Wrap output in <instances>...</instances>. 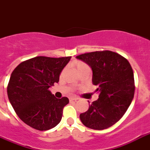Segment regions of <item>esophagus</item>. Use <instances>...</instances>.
Masks as SVG:
<instances>
[{
	"label": "esophagus",
	"mask_w": 150,
	"mask_h": 150,
	"mask_svg": "<svg viewBox=\"0 0 150 150\" xmlns=\"http://www.w3.org/2000/svg\"><path fill=\"white\" fill-rule=\"evenodd\" d=\"M78 98H74V97H71V98H69V100H70V101H76V100H78Z\"/></svg>",
	"instance_id": "1"
}]
</instances>
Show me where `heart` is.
<instances>
[{
    "label": "heart",
    "instance_id": "obj_1",
    "mask_svg": "<svg viewBox=\"0 0 150 150\" xmlns=\"http://www.w3.org/2000/svg\"><path fill=\"white\" fill-rule=\"evenodd\" d=\"M75 67H76L78 72L81 71V70H85V69H90V67L88 66V65H87L85 62L81 61L78 62L76 65H75Z\"/></svg>",
    "mask_w": 150,
    "mask_h": 150
}]
</instances>
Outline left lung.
Returning a JSON list of instances; mask_svg holds the SVG:
<instances>
[{
    "instance_id": "8db88e82",
    "label": "left lung",
    "mask_w": 150,
    "mask_h": 150,
    "mask_svg": "<svg viewBox=\"0 0 150 150\" xmlns=\"http://www.w3.org/2000/svg\"><path fill=\"white\" fill-rule=\"evenodd\" d=\"M92 69V82L98 86V99L80 114L82 124L94 129L110 127L120 120L132 102L135 84L128 60L115 52L104 50L76 56Z\"/></svg>"
}]
</instances>
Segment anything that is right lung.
I'll return each instance as SVG.
<instances>
[{"instance_id": "add662e5", "label": "right lung", "mask_w": 150, "mask_h": 150, "mask_svg": "<svg viewBox=\"0 0 150 150\" xmlns=\"http://www.w3.org/2000/svg\"><path fill=\"white\" fill-rule=\"evenodd\" d=\"M71 58L36 56L22 62L11 73L7 96L25 124L41 131L59 124L69 98H56L49 88L59 82L60 73Z\"/></svg>"}]
</instances>
